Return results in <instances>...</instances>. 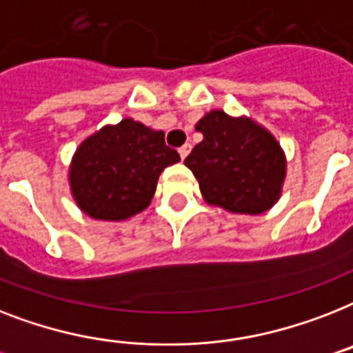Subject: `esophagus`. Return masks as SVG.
Listing matches in <instances>:
<instances>
[{
  "label": "esophagus",
  "instance_id": "34e87169",
  "mask_svg": "<svg viewBox=\"0 0 353 353\" xmlns=\"http://www.w3.org/2000/svg\"><path fill=\"white\" fill-rule=\"evenodd\" d=\"M190 150H192L190 143H186V145H183V147L179 148V156H181V159H186V156L190 154Z\"/></svg>",
  "mask_w": 353,
  "mask_h": 353
}]
</instances>
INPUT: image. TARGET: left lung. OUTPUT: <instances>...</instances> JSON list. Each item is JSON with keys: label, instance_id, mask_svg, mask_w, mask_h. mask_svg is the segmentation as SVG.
Here are the masks:
<instances>
[{"label": "left lung", "instance_id": "obj_1", "mask_svg": "<svg viewBox=\"0 0 353 353\" xmlns=\"http://www.w3.org/2000/svg\"><path fill=\"white\" fill-rule=\"evenodd\" d=\"M203 134L185 165L199 181L210 206L257 216L279 201L286 179V156L268 128L248 116L210 110L196 123Z\"/></svg>", "mask_w": 353, "mask_h": 353}]
</instances>
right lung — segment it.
Masks as SVG:
<instances>
[{
    "mask_svg": "<svg viewBox=\"0 0 353 353\" xmlns=\"http://www.w3.org/2000/svg\"><path fill=\"white\" fill-rule=\"evenodd\" d=\"M179 154L165 145V132L132 117L105 125L76 148L68 185L77 208L99 221H125L150 205L157 179Z\"/></svg>",
    "mask_w": 353,
    "mask_h": 353,
    "instance_id": "add662e5",
    "label": "right lung"
}]
</instances>
